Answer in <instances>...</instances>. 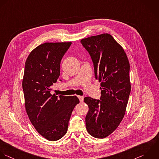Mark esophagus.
<instances>
[{"mask_svg":"<svg viewBox=\"0 0 159 159\" xmlns=\"http://www.w3.org/2000/svg\"><path fill=\"white\" fill-rule=\"evenodd\" d=\"M77 97L79 98L80 102H82L84 101V97L83 96H77Z\"/></svg>","mask_w":159,"mask_h":159,"instance_id":"esophagus-1","label":"esophagus"}]
</instances>
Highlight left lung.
<instances>
[{"mask_svg":"<svg viewBox=\"0 0 159 159\" xmlns=\"http://www.w3.org/2000/svg\"><path fill=\"white\" fill-rule=\"evenodd\" d=\"M80 42L91 56L102 90L100 100L84 98L89 106L86 128L92 136L103 139L118 128L125 115L131 92L129 62L122 46L108 33Z\"/></svg>","mask_w":159,"mask_h":159,"instance_id":"8db88e82","label":"left lung"}]
</instances>
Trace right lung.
<instances>
[{"label": "right lung", "instance_id": "add662e5", "mask_svg": "<svg viewBox=\"0 0 159 159\" xmlns=\"http://www.w3.org/2000/svg\"><path fill=\"white\" fill-rule=\"evenodd\" d=\"M71 42L45 43L34 48L25 62L22 87L28 118L37 132L55 141L67 133L76 96L59 97L50 93L60 75L61 61Z\"/></svg>", "mask_w": 159, "mask_h": 159}]
</instances>
